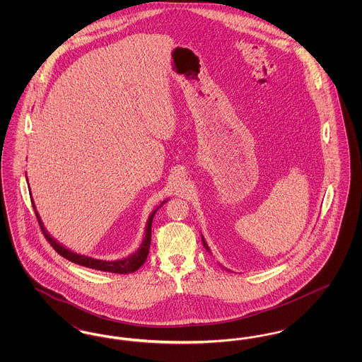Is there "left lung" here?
<instances>
[{"mask_svg":"<svg viewBox=\"0 0 362 362\" xmlns=\"http://www.w3.org/2000/svg\"><path fill=\"white\" fill-rule=\"evenodd\" d=\"M202 243H204V247L206 248V251H209V252H210V248H209V245H207L206 240H205V238H204V236H202Z\"/></svg>","mask_w":362,"mask_h":362,"instance_id":"1","label":"left lung"}]
</instances>
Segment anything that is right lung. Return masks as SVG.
Instances as JSON below:
<instances>
[{
	"label": "right lung",
	"instance_id": "right-lung-1",
	"mask_svg": "<svg viewBox=\"0 0 362 362\" xmlns=\"http://www.w3.org/2000/svg\"><path fill=\"white\" fill-rule=\"evenodd\" d=\"M33 201V206L36 213V218L39 221V225L43 230L45 238L49 240L52 244V248L65 259H68L73 263H77L80 266L84 267H89V269H95V270H100V272H108V273H117V274H129V273H134L137 272L138 269L145 263V260L148 258L149 254V248H151V236H152V221L155 217L156 211L158 210V207L163 206L167 201L161 202L160 206L156 207L155 210L149 214L148 221H146V226H145V236L142 239V243L139 245L136 252H133L132 255H129L127 258L117 259V260H102V259L90 258L86 255H81L77 252H73L69 248H66L65 245H62L59 241L55 240L52 235L47 232V229L45 228L43 221L40 220V216L37 214V210L35 207L34 199Z\"/></svg>",
	"mask_w": 362,
	"mask_h": 362
}]
</instances>
